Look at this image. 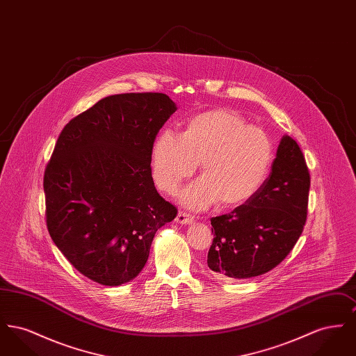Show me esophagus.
Here are the masks:
<instances>
[{
  "label": "esophagus",
  "instance_id": "1",
  "mask_svg": "<svg viewBox=\"0 0 356 356\" xmlns=\"http://www.w3.org/2000/svg\"><path fill=\"white\" fill-rule=\"evenodd\" d=\"M193 221V216L186 213L184 211H180L176 216V222L177 224H191Z\"/></svg>",
  "mask_w": 356,
  "mask_h": 356
}]
</instances>
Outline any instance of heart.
<instances>
[{"label":"heart","mask_w":356,"mask_h":356,"mask_svg":"<svg viewBox=\"0 0 356 356\" xmlns=\"http://www.w3.org/2000/svg\"><path fill=\"white\" fill-rule=\"evenodd\" d=\"M199 161L204 177L183 193V203L195 209L218 200L240 205L254 197L268 175L271 140L235 112L215 109L189 120L183 135L163 131L153 144V179L165 193H176Z\"/></svg>","instance_id":"b5f03b06"}]
</instances>
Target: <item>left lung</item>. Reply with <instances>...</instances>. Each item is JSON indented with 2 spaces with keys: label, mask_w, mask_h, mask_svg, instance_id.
Segmentation results:
<instances>
[{
  "label": "left lung",
  "mask_w": 356,
  "mask_h": 356,
  "mask_svg": "<svg viewBox=\"0 0 356 356\" xmlns=\"http://www.w3.org/2000/svg\"><path fill=\"white\" fill-rule=\"evenodd\" d=\"M309 172L298 143L283 136L268 179L252 199L211 219L207 264L220 279H250L279 266L307 220Z\"/></svg>",
  "instance_id": "8db88e82"
}]
</instances>
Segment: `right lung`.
<instances>
[{"label": "right lung", "instance_id": "right-lung-1", "mask_svg": "<svg viewBox=\"0 0 356 356\" xmlns=\"http://www.w3.org/2000/svg\"><path fill=\"white\" fill-rule=\"evenodd\" d=\"M164 93H122L70 120L44 173L45 218L69 263L102 286L131 282L177 208L154 188V138L176 112Z\"/></svg>", "mask_w": 356, "mask_h": 356}]
</instances>
